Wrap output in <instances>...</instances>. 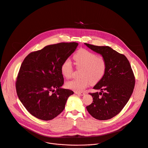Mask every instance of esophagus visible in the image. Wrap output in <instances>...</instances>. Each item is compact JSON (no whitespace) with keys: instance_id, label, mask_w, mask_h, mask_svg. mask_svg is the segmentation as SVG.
<instances>
[{"instance_id":"34e87169","label":"esophagus","mask_w":148,"mask_h":148,"mask_svg":"<svg viewBox=\"0 0 148 148\" xmlns=\"http://www.w3.org/2000/svg\"><path fill=\"white\" fill-rule=\"evenodd\" d=\"M75 94H77V95H79L81 96H84L85 95V92H78V91H75Z\"/></svg>"}]
</instances>
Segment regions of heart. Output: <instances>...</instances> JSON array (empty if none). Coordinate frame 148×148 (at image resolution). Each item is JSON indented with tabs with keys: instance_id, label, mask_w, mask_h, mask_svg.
<instances>
[{
	"instance_id": "1",
	"label": "heart",
	"mask_w": 148,
	"mask_h": 148,
	"mask_svg": "<svg viewBox=\"0 0 148 148\" xmlns=\"http://www.w3.org/2000/svg\"><path fill=\"white\" fill-rule=\"evenodd\" d=\"M76 68L81 69L80 78L73 79L66 83V87L75 91L83 90L91 83L95 84L101 81L104 77L107 62L102 56L87 49L82 48L77 51L73 56ZM74 68L70 60H65L61 64V72L63 77L66 78L71 77Z\"/></svg>"
}]
</instances>
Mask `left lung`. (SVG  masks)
Returning a JSON list of instances; mask_svg holds the SVG:
<instances>
[{"instance_id": "1", "label": "left lung", "mask_w": 148, "mask_h": 148, "mask_svg": "<svg viewBox=\"0 0 148 148\" xmlns=\"http://www.w3.org/2000/svg\"><path fill=\"white\" fill-rule=\"evenodd\" d=\"M85 45L101 54L107 62L104 77L93 87L101 91L89 93L93 101L86 109L96 119H112L122 111L129 101L135 84V75L123 54L107 46Z\"/></svg>"}]
</instances>
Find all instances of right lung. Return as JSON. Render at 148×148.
I'll return each mask as SVG.
<instances>
[{"instance_id":"obj_1","label":"right lung","mask_w":148,"mask_h":148,"mask_svg":"<svg viewBox=\"0 0 148 148\" xmlns=\"http://www.w3.org/2000/svg\"><path fill=\"white\" fill-rule=\"evenodd\" d=\"M77 46L74 42L49 45L24 59L16 77V90L25 109L34 117L49 120L64 110L74 92L61 88L64 84L61 66Z\"/></svg>"}]
</instances>
